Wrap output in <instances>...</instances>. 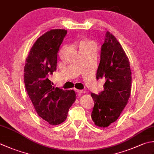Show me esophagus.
<instances>
[{"label":"esophagus","mask_w":154,"mask_h":154,"mask_svg":"<svg viewBox=\"0 0 154 154\" xmlns=\"http://www.w3.org/2000/svg\"><path fill=\"white\" fill-rule=\"evenodd\" d=\"M75 91L77 92V93L79 95L82 94V93H85V91H83V90H79V89H75Z\"/></svg>","instance_id":"obj_1"}]
</instances>
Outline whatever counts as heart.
<instances>
[{"label": "heart", "instance_id": "heart-1", "mask_svg": "<svg viewBox=\"0 0 154 154\" xmlns=\"http://www.w3.org/2000/svg\"><path fill=\"white\" fill-rule=\"evenodd\" d=\"M89 43H91V42L87 41H81V43H80V46H81V45H87V44H89Z\"/></svg>", "mask_w": 154, "mask_h": 154}]
</instances>
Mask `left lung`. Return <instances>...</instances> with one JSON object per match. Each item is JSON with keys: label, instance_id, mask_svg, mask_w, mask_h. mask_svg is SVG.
<instances>
[{"label": "left lung", "instance_id": "left-lung-1", "mask_svg": "<svg viewBox=\"0 0 154 154\" xmlns=\"http://www.w3.org/2000/svg\"><path fill=\"white\" fill-rule=\"evenodd\" d=\"M97 79L105 80L99 95L91 93L94 101L91 118L95 125L108 127L119 118L128 103L131 89V71L128 57L115 36L107 31L101 48Z\"/></svg>", "mask_w": 154, "mask_h": 154}]
</instances>
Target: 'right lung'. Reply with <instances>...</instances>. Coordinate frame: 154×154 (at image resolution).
<instances>
[{
  "mask_svg": "<svg viewBox=\"0 0 154 154\" xmlns=\"http://www.w3.org/2000/svg\"><path fill=\"white\" fill-rule=\"evenodd\" d=\"M67 32L65 29H51L38 38L24 69L25 88L36 112L52 125L65 121L76 100L73 90L55 88L48 79V75L56 71L57 53Z\"/></svg>",
  "mask_w": 154,
  "mask_h": 154,
  "instance_id": "add662e5",
  "label": "right lung"
}]
</instances>
